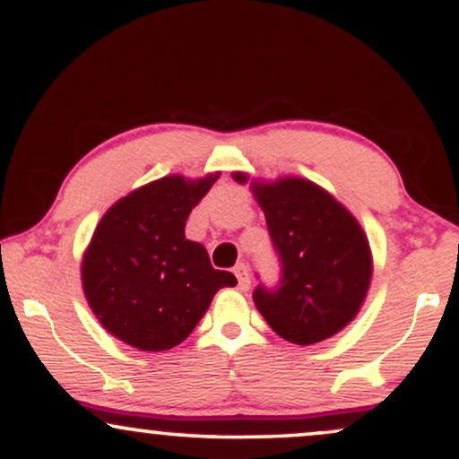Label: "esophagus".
<instances>
[{
  "mask_svg": "<svg viewBox=\"0 0 459 459\" xmlns=\"http://www.w3.org/2000/svg\"><path fill=\"white\" fill-rule=\"evenodd\" d=\"M235 276H237V287H239L241 291H247V289H250V273H247V267L244 263H239V265L235 267Z\"/></svg>",
  "mask_w": 459,
  "mask_h": 459,
  "instance_id": "esophagus-1",
  "label": "esophagus"
}]
</instances>
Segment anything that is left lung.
I'll return each mask as SVG.
<instances>
[{"instance_id":"obj_1","label":"left lung","mask_w":459,"mask_h":459,"mask_svg":"<svg viewBox=\"0 0 459 459\" xmlns=\"http://www.w3.org/2000/svg\"><path fill=\"white\" fill-rule=\"evenodd\" d=\"M235 181L247 177L237 172ZM265 213L281 281L252 293L270 328L296 345L343 330L365 302L373 261L365 230L339 200L307 178L252 183Z\"/></svg>"}]
</instances>
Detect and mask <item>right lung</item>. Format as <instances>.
<instances>
[{
    "instance_id": "obj_1",
    "label": "right lung",
    "mask_w": 459,
    "mask_h": 459,
    "mask_svg": "<svg viewBox=\"0 0 459 459\" xmlns=\"http://www.w3.org/2000/svg\"><path fill=\"white\" fill-rule=\"evenodd\" d=\"M220 172L189 181L163 177L120 198L97 224L82 261L92 313L116 339L142 351L183 343L215 293L235 287L207 250L186 239V222Z\"/></svg>"
}]
</instances>
